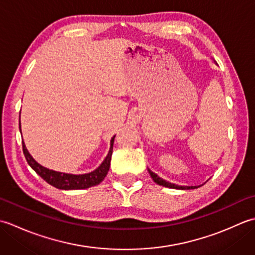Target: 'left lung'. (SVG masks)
<instances>
[{"label":"left lung","instance_id":"8db88e82","mask_svg":"<svg viewBox=\"0 0 255 255\" xmlns=\"http://www.w3.org/2000/svg\"><path fill=\"white\" fill-rule=\"evenodd\" d=\"M148 171H149V174L151 175V177H152V180L156 184H159V185H162V186H165V187H169V188H176V189H194V188H197L199 186H202V185H198V186H181V185H176V184L170 183V182L163 180V178H161L160 176L156 175L155 173H153L151 170L148 169Z\"/></svg>","mask_w":255,"mask_h":255}]
</instances>
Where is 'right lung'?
<instances>
[{"mask_svg": "<svg viewBox=\"0 0 255 255\" xmlns=\"http://www.w3.org/2000/svg\"><path fill=\"white\" fill-rule=\"evenodd\" d=\"M19 130H20V119H19ZM114 139H115V136L111 139L110 151H108V154L106 155L104 161L102 162L101 165L94 171H92L90 173H85V174H70V173H63V172H58V171L47 169V167L42 166L41 164L38 163L34 158H32L30 153L28 152V150H27L24 141H23V152L27 160V163L29 164V166L37 173L38 175L44 178L48 184H50V185L55 186L56 188H59V189H66V191H69V189H84V188H89V187L97 185V184H100L105 178L111 166Z\"/></svg>", "mask_w": 255, "mask_h": 255, "instance_id": "add662e5", "label": "right lung"}]
</instances>
